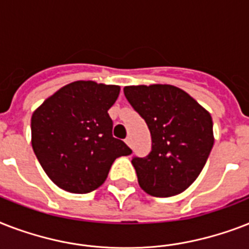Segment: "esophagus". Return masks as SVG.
<instances>
[{"label": "esophagus", "mask_w": 249, "mask_h": 249, "mask_svg": "<svg viewBox=\"0 0 249 249\" xmlns=\"http://www.w3.org/2000/svg\"><path fill=\"white\" fill-rule=\"evenodd\" d=\"M125 143L128 144L129 147H132V143H133L132 138H130V137H126V140H125Z\"/></svg>", "instance_id": "obj_1"}]
</instances>
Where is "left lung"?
Returning a JSON list of instances; mask_svg holds the SVG:
<instances>
[{"label":"left lung","instance_id":"obj_1","mask_svg":"<svg viewBox=\"0 0 249 249\" xmlns=\"http://www.w3.org/2000/svg\"><path fill=\"white\" fill-rule=\"evenodd\" d=\"M124 94L151 133V152L132 159L141 189L158 197L181 194L200 174L213 147L211 113L173 85L125 86Z\"/></svg>","mask_w":249,"mask_h":249}]
</instances>
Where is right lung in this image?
I'll list each match as a JSON object with an SVG mask.
<instances>
[{
  "label": "right lung",
  "mask_w": 249,
  "mask_h": 249,
  "mask_svg": "<svg viewBox=\"0 0 249 249\" xmlns=\"http://www.w3.org/2000/svg\"><path fill=\"white\" fill-rule=\"evenodd\" d=\"M120 86L75 81L60 88L33 112L32 147L58 187L86 194L106 181L115 159L132 154L112 137L108 109Z\"/></svg>",
  "instance_id": "add662e5"
}]
</instances>
